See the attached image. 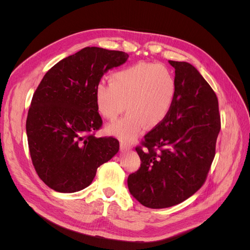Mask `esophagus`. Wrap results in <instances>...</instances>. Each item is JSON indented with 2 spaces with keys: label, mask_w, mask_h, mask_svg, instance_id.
<instances>
[{
  "label": "esophagus",
  "mask_w": 250,
  "mask_h": 250,
  "mask_svg": "<svg viewBox=\"0 0 250 250\" xmlns=\"http://www.w3.org/2000/svg\"><path fill=\"white\" fill-rule=\"evenodd\" d=\"M120 146H121V149H122V150H130L132 148L130 144H127L125 142H121Z\"/></svg>",
  "instance_id": "esophagus-1"
}]
</instances>
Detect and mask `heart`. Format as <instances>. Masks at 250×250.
<instances>
[{
  "instance_id": "heart-1",
  "label": "heart",
  "mask_w": 250,
  "mask_h": 250,
  "mask_svg": "<svg viewBox=\"0 0 250 250\" xmlns=\"http://www.w3.org/2000/svg\"><path fill=\"white\" fill-rule=\"evenodd\" d=\"M94 94L98 109L108 120H115L126 105L127 115L110 124L107 131L131 141L144 126L151 129L167 118L175 99L176 82L166 66L143 62L111 74L110 83L99 82Z\"/></svg>"
}]
</instances>
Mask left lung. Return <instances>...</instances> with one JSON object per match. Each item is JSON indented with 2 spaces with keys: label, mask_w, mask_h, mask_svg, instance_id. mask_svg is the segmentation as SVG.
<instances>
[{
  "label": "left lung",
  "mask_w": 250,
  "mask_h": 250,
  "mask_svg": "<svg viewBox=\"0 0 250 250\" xmlns=\"http://www.w3.org/2000/svg\"><path fill=\"white\" fill-rule=\"evenodd\" d=\"M175 69L176 95L163 122L135 148L141 167L127 179L130 194L144 207L165 208L185 201L206 181L220 131L217 96L194 65Z\"/></svg>",
  "instance_id": "obj_1"
}]
</instances>
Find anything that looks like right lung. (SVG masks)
Masks as SVG:
<instances>
[{
    "label": "right lung",
    "instance_id": "1",
    "mask_svg": "<svg viewBox=\"0 0 250 250\" xmlns=\"http://www.w3.org/2000/svg\"><path fill=\"white\" fill-rule=\"evenodd\" d=\"M128 57L86 47L51 67L36 88L26 122L28 145L36 173L52 190H83L118 153L117 139L92 134L102 125L94 93L104 73Z\"/></svg>",
    "mask_w": 250,
    "mask_h": 250
}]
</instances>
